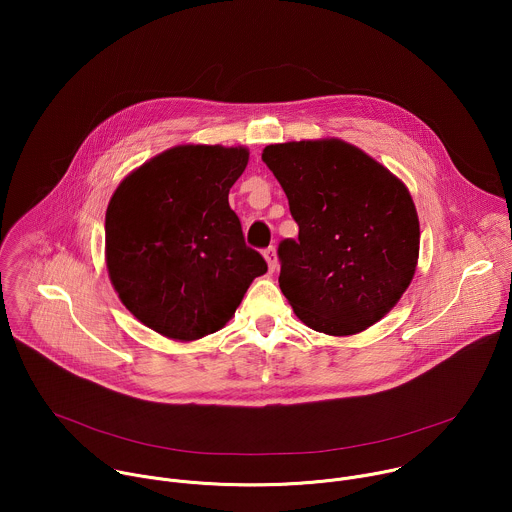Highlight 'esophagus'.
Returning a JSON list of instances; mask_svg holds the SVG:
<instances>
[{"label":"esophagus","instance_id":"34e87169","mask_svg":"<svg viewBox=\"0 0 512 512\" xmlns=\"http://www.w3.org/2000/svg\"><path fill=\"white\" fill-rule=\"evenodd\" d=\"M263 257H265V261H267V267H269V271H275L277 269V255H275V247H269V249H265L263 251Z\"/></svg>","mask_w":512,"mask_h":512}]
</instances>
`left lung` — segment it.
I'll return each instance as SVG.
<instances>
[{
  "label": "left lung",
  "mask_w": 512,
  "mask_h": 512,
  "mask_svg": "<svg viewBox=\"0 0 512 512\" xmlns=\"http://www.w3.org/2000/svg\"><path fill=\"white\" fill-rule=\"evenodd\" d=\"M261 160L300 227L279 243V287L312 330L352 336L387 316L419 259V218L407 186L338 137L271 143Z\"/></svg>",
  "instance_id": "8db88e82"
}]
</instances>
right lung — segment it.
<instances>
[{"label": "right lung", "instance_id": "1", "mask_svg": "<svg viewBox=\"0 0 512 512\" xmlns=\"http://www.w3.org/2000/svg\"><path fill=\"white\" fill-rule=\"evenodd\" d=\"M243 145L184 143L127 174L105 214V261L121 304L154 332L192 342L235 316L265 259L245 245L229 190Z\"/></svg>", "mask_w": 512, "mask_h": 512}]
</instances>
